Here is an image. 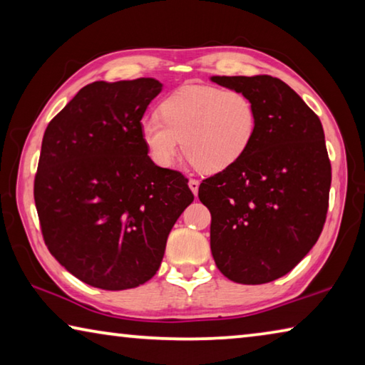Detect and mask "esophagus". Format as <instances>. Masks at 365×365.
I'll return each mask as SVG.
<instances>
[{
	"mask_svg": "<svg viewBox=\"0 0 365 365\" xmlns=\"http://www.w3.org/2000/svg\"><path fill=\"white\" fill-rule=\"evenodd\" d=\"M188 187H190L191 191H193V195H196L197 193V188H200V182H197L196 178H190Z\"/></svg>",
	"mask_w": 365,
	"mask_h": 365,
	"instance_id": "esophagus-1",
	"label": "esophagus"
}]
</instances>
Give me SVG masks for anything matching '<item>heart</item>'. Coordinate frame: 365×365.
Returning <instances> with one entry per match:
<instances>
[{"label": "heart", "instance_id": "b5f03b06", "mask_svg": "<svg viewBox=\"0 0 365 365\" xmlns=\"http://www.w3.org/2000/svg\"><path fill=\"white\" fill-rule=\"evenodd\" d=\"M159 115L141 122L151 159L169 168L180 150L202 174L232 168L252 145L257 110L248 95L211 85H185L159 104Z\"/></svg>", "mask_w": 365, "mask_h": 365}]
</instances>
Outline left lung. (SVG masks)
<instances>
[{
    "label": "left lung",
    "mask_w": 365,
    "mask_h": 365,
    "mask_svg": "<svg viewBox=\"0 0 365 365\" xmlns=\"http://www.w3.org/2000/svg\"><path fill=\"white\" fill-rule=\"evenodd\" d=\"M257 110L256 137L232 168L202 180L211 251L228 280L261 285L288 274L322 233L331 165L317 114L270 76L212 77Z\"/></svg>",
    "instance_id": "left-lung-1"
}]
</instances>
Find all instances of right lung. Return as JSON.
Here are the masks:
<instances>
[{"instance_id":"1","label":"right lung","mask_w":365,"mask_h":365,"mask_svg":"<svg viewBox=\"0 0 365 365\" xmlns=\"http://www.w3.org/2000/svg\"><path fill=\"white\" fill-rule=\"evenodd\" d=\"M154 78L93 82L48 123L34 183L45 245L91 287L128 289L156 274L172 227L195 200L180 172L148 156L141 117Z\"/></svg>"}]
</instances>
